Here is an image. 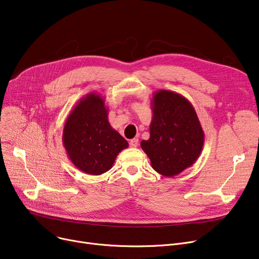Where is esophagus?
I'll use <instances>...</instances> for the list:
<instances>
[{
  "instance_id": "34e87169",
  "label": "esophagus",
  "mask_w": 259,
  "mask_h": 259,
  "mask_svg": "<svg viewBox=\"0 0 259 259\" xmlns=\"http://www.w3.org/2000/svg\"><path fill=\"white\" fill-rule=\"evenodd\" d=\"M129 145H130V147H132V148H137L138 145H139V139H132V140L129 142Z\"/></svg>"
}]
</instances>
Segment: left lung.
I'll list each match as a JSON object with an SVG mask.
<instances>
[{
	"label": "left lung",
	"instance_id": "1",
	"mask_svg": "<svg viewBox=\"0 0 259 259\" xmlns=\"http://www.w3.org/2000/svg\"><path fill=\"white\" fill-rule=\"evenodd\" d=\"M151 106L150 138L141 147L157 173L173 178L197 160L205 133L193 105L182 94L157 90Z\"/></svg>",
	"mask_w": 259,
	"mask_h": 259
}]
</instances>
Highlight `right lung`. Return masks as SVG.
Segmentation results:
<instances>
[{"mask_svg":"<svg viewBox=\"0 0 259 259\" xmlns=\"http://www.w3.org/2000/svg\"><path fill=\"white\" fill-rule=\"evenodd\" d=\"M63 146L74 167L90 175L110 170L128 142L108 120L103 95L91 92L81 98L66 118Z\"/></svg>","mask_w":259,"mask_h":259,"instance_id":"add662e5","label":"right lung"}]
</instances>
